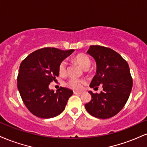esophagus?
Instances as JSON below:
<instances>
[{
    "label": "esophagus",
    "instance_id": "34e87169",
    "mask_svg": "<svg viewBox=\"0 0 147 147\" xmlns=\"http://www.w3.org/2000/svg\"><path fill=\"white\" fill-rule=\"evenodd\" d=\"M74 94L81 95V94H82V92H74Z\"/></svg>",
    "mask_w": 147,
    "mask_h": 147
}]
</instances>
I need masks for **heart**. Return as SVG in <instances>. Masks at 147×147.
Returning <instances> with one entry per match:
<instances>
[{"label": "heart", "mask_w": 147, "mask_h": 147, "mask_svg": "<svg viewBox=\"0 0 147 147\" xmlns=\"http://www.w3.org/2000/svg\"><path fill=\"white\" fill-rule=\"evenodd\" d=\"M75 61L84 70H88L90 66L91 61L90 57L86 54H79L75 57ZM59 72L61 76H65L67 73V62L66 60H63L59 65ZM86 81L83 79H71L67 83V86L69 88L73 90L79 91L83 88Z\"/></svg>", "instance_id": "1"}]
</instances>
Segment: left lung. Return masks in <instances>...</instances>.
<instances>
[{
    "mask_svg": "<svg viewBox=\"0 0 147 147\" xmlns=\"http://www.w3.org/2000/svg\"><path fill=\"white\" fill-rule=\"evenodd\" d=\"M87 53L96 61V74L90 87L102 85L100 94L89 93L90 101L85 105L87 112L98 118L112 117L123 108L129 97L133 86L128 63L118 53L109 48L93 45Z\"/></svg>",
    "mask_w": 147,
    "mask_h": 147,
    "instance_id": "8db88e82",
    "label": "left lung"
}]
</instances>
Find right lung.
<instances>
[{
	"instance_id": "right-lung-1",
	"label": "right lung",
	"mask_w": 147,
	"mask_h": 147,
	"mask_svg": "<svg viewBox=\"0 0 147 147\" xmlns=\"http://www.w3.org/2000/svg\"><path fill=\"white\" fill-rule=\"evenodd\" d=\"M74 51V49L61 51L56 48H44L31 53L20 63L18 89L24 105L33 115L51 118L64 110L73 92L60 87L54 92L49 86L59 75L60 62Z\"/></svg>"
}]
</instances>
